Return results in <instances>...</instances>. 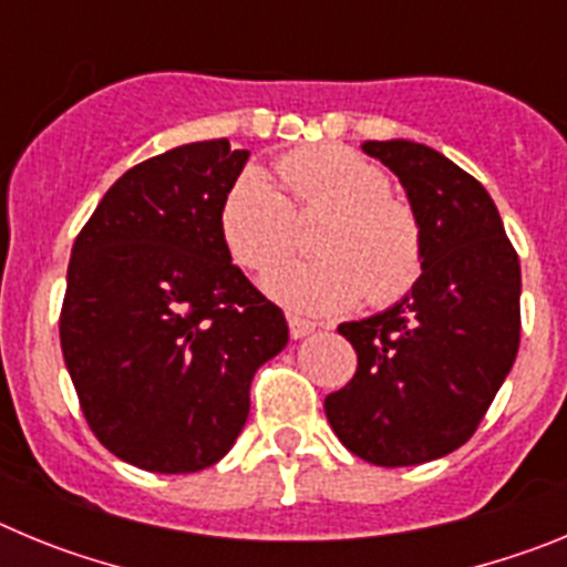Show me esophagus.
Masks as SVG:
<instances>
[{
    "label": "esophagus",
    "instance_id": "obj_1",
    "mask_svg": "<svg viewBox=\"0 0 567 567\" xmlns=\"http://www.w3.org/2000/svg\"><path fill=\"white\" fill-rule=\"evenodd\" d=\"M315 329H318V327H315L312 320L298 318V315H289V334H292L295 340H298V338H307V334H312Z\"/></svg>",
    "mask_w": 567,
    "mask_h": 567
}]
</instances>
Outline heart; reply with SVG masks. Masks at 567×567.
<instances>
[{
	"label": "heart",
	"instance_id": "b5f03b06",
	"mask_svg": "<svg viewBox=\"0 0 567 567\" xmlns=\"http://www.w3.org/2000/svg\"><path fill=\"white\" fill-rule=\"evenodd\" d=\"M289 198L258 167L240 169L218 207V233L229 258L264 272L292 249V215L329 209L315 235L323 258L289 260L264 278L269 298L307 315L352 309L363 295L374 307L403 298L423 269L414 213L389 195V178L354 150L312 144L278 162Z\"/></svg>",
	"mask_w": 567,
	"mask_h": 567
}]
</instances>
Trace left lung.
<instances>
[{
    "label": "left lung",
    "mask_w": 567,
    "mask_h": 567,
    "mask_svg": "<svg viewBox=\"0 0 567 567\" xmlns=\"http://www.w3.org/2000/svg\"><path fill=\"white\" fill-rule=\"evenodd\" d=\"M400 178L420 224L423 272L394 307L340 323L358 372L323 403L340 443L385 468L465 443L519 349V258L483 184L405 138L363 142Z\"/></svg>",
    "instance_id": "1"
}]
</instances>
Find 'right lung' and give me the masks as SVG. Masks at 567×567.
<instances>
[{
    "label": "right lung",
    "mask_w": 567,
    "mask_h": 567,
    "mask_svg": "<svg viewBox=\"0 0 567 567\" xmlns=\"http://www.w3.org/2000/svg\"><path fill=\"white\" fill-rule=\"evenodd\" d=\"M247 158L213 138L135 164L70 252L59 320L70 380L99 443L144 471L218 463L247 423L258 365L289 340L218 233Z\"/></svg>",
    "instance_id": "1"
}]
</instances>
